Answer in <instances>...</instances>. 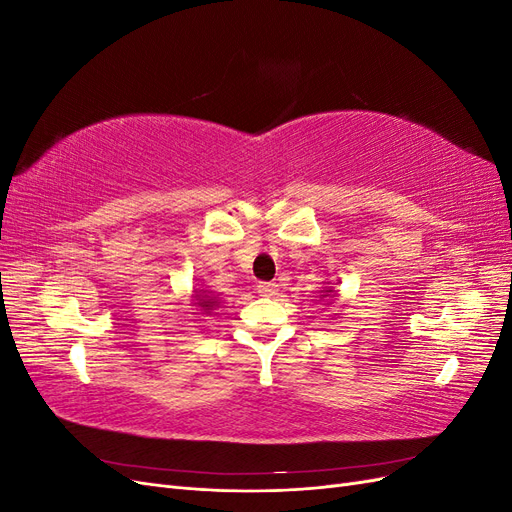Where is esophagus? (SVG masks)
<instances>
[{
  "mask_svg": "<svg viewBox=\"0 0 512 512\" xmlns=\"http://www.w3.org/2000/svg\"><path fill=\"white\" fill-rule=\"evenodd\" d=\"M256 290H258L260 297H275L277 290H280V286H277L275 282H260Z\"/></svg>",
  "mask_w": 512,
  "mask_h": 512,
  "instance_id": "34e87169",
  "label": "esophagus"
}]
</instances>
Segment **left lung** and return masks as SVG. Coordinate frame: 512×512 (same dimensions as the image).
<instances>
[{"label": "left lung", "mask_w": 512, "mask_h": 512, "mask_svg": "<svg viewBox=\"0 0 512 512\" xmlns=\"http://www.w3.org/2000/svg\"><path fill=\"white\" fill-rule=\"evenodd\" d=\"M331 294H333V297H335V292H333V288H327V290H324V292L320 294V299H327V297H331Z\"/></svg>", "instance_id": "8db88e82"}]
</instances>
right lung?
<instances>
[{
    "label": "right lung",
    "mask_w": 512,
    "mask_h": 512,
    "mask_svg": "<svg viewBox=\"0 0 512 512\" xmlns=\"http://www.w3.org/2000/svg\"><path fill=\"white\" fill-rule=\"evenodd\" d=\"M196 305L203 309V312H207V314H211V309H215L220 305V299L215 297L213 292H207V290H200L198 294H196Z\"/></svg>",
    "instance_id": "right-lung-1"
}]
</instances>
